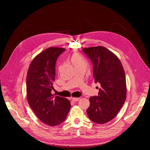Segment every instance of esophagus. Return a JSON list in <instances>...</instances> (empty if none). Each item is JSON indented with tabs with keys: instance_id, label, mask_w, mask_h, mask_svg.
I'll return each mask as SVG.
<instances>
[{
	"instance_id": "obj_1",
	"label": "esophagus",
	"mask_w": 150,
	"mask_h": 150,
	"mask_svg": "<svg viewBox=\"0 0 150 150\" xmlns=\"http://www.w3.org/2000/svg\"><path fill=\"white\" fill-rule=\"evenodd\" d=\"M71 99L73 101H74V102H76V101H79V98H71Z\"/></svg>"
}]
</instances>
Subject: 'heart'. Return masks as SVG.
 I'll use <instances>...</instances> for the list:
<instances>
[{
    "mask_svg": "<svg viewBox=\"0 0 150 150\" xmlns=\"http://www.w3.org/2000/svg\"><path fill=\"white\" fill-rule=\"evenodd\" d=\"M71 62H72V64H74L75 67L79 66H85L87 67V65H88V63L81 56L78 55V54H76V55H74L72 57Z\"/></svg>",
    "mask_w": 150,
    "mask_h": 150,
    "instance_id": "heart-1",
    "label": "heart"
}]
</instances>
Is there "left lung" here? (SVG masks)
I'll use <instances>...</instances> for the list:
<instances>
[{
    "label": "left lung",
    "mask_w": 150,
    "mask_h": 150,
    "mask_svg": "<svg viewBox=\"0 0 150 150\" xmlns=\"http://www.w3.org/2000/svg\"><path fill=\"white\" fill-rule=\"evenodd\" d=\"M82 50L93 62L94 83L101 85L98 96L90 97V105L86 112L93 122L106 123L117 115L126 100L123 67L118 57L103 46Z\"/></svg>",
    "instance_id": "obj_1"
}]
</instances>
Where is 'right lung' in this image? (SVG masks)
<instances>
[{
  "mask_svg": "<svg viewBox=\"0 0 150 150\" xmlns=\"http://www.w3.org/2000/svg\"><path fill=\"white\" fill-rule=\"evenodd\" d=\"M49 47L35 56L31 62L26 77L27 99L35 115L44 123L51 126L64 121L71 108L67 99L51 93L55 81L56 63L65 51Z\"/></svg>",
  "mask_w": 150,
  "mask_h": 150,
  "instance_id": "right-lung-1",
  "label": "right lung"
}]
</instances>
